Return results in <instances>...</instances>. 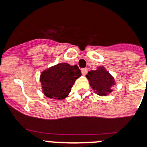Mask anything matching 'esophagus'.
Returning a JSON list of instances; mask_svg holds the SVG:
<instances>
[{
  "label": "esophagus",
  "mask_w": 147,
  "mask_h": 147,
  "mask_svg": "<svg viewBox=\"0 0 147 147\" xmlns=\"http://www.w3.org/2000/svg\"><path fill=\"white\" fill-rule=\"evenodd\" d=\"M87 72H88V69H86V68H84V69H82V73L83 76H85L86 74H87Z\"/></svg>",
  "instance_id": "esophagus-1"
}]
</instances>
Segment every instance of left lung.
<instances>
[{"label": "left lung", "mask_w": 147, "mask_h": 147, "mask_svg": "<svg viewBox=\"0 0 147 147\" xmlns=\"http://www.w3.org/2000/svg\"><path fill=\"white\" fill-rule=\"evenodd\" d=\"M90 87L95 94L100 96H107L113 92V87L115 85L114 78L103 66H99L96 70H91L86 75Z\"/></svg>", "instance_id": "8db88e82"}]
</instances>
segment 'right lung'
<instances>
[{"mask_svg": "<svg viewBox=\"0 0 147 147\" xmlns=\"http://www.w3.org/2000/svg\"><path fill=\"white\" fill-rule=\"evenodd\" d=\"M81 76V70L76 65L61 63L53 65L40 74L43 94L51 99L64 100L71 91L76 79Z\"/></svg>", "mask_w": 147, "mask_h": 147, "instance_id": "1", "label": "right lung"}]
</instances>
